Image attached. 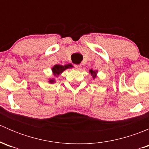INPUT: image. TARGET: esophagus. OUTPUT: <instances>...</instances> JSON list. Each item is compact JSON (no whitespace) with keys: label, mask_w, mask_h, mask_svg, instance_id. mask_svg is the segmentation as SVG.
Instances as JSON below:
<instances>
[{"label":"esophagus","mask_w":149,"mask_h":149,"mask_svg":"<svg viewBox=\"0 0 149 149\" xmlns=\"http://www.w3.org/2000/svg\"><path fill=\"white\" fill-rule=\"evenodd\" d=\"M74 66L76 69H79V70L81 69V65H74Z\"/></svg>","instance_id":"obj_1"}]
</instances>
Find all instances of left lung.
Wrapping results in <instances>:
<instances>
[{
    "mask_svg": "<svg viewBox=\"0 0 149 149\" xmlns=\"http://www.w3.org/2000/svg\"><path fill=\"white\" fill-rule=\"evenodd\" d=\"M89 72L91 73V74L92 75V76H93V78H94H94H96V73H97V71H94V70L93 71L92 70H90Z\"/></svg>",
    "mask_w": 149,
    "mask_h": 149,
    "instance_id": "8db88e82",
    "label": "left lung"
}]
</instances>
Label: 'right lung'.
Returning <instances> with one entry per match:
<instances>
[{
    "mask_svg": "<svg viewBox=\"0 0 149 149\" xmlns=\"http://www.w3.org/2000/svg\"><path fill=\"white\" fill-rule=\"evenodd\" d=\"M72 67H73V66H72L71 64H68V65H65L64 66L61 65H54V67L52 68V72H53L54 75H55V76H57L58 75L63 73V72L65 70H66L67 68H70ZM49 83H53V82H55V81H54V79H51V80L49 81Z\"/></svg>",
    "mask_w": 149,
    "mask_h": 149,
    "instance_id": "add662e5",
    "label": "right lung"
}]
</instances>
